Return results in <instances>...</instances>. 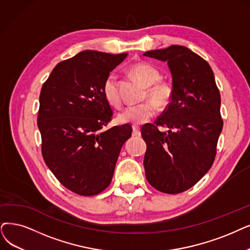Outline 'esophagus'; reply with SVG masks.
I'll return each mask as SVG.
<instances>
[{"instance_id": "1", "label": "esophagus", "mask_w": 250, "mask_h": 250, "mask_svg": "<svg viewBox=\"0 0 250 250\" xmlns=\"http://www.w3.org/2000/svg\"><path fill=\"white\" fill-rule=\"evenodd\" d=\"M132 129H133V131H132V135H133V136L141 135V128H139L138 126L133 125V126H132Z\"/></svg>"}]
</instances>
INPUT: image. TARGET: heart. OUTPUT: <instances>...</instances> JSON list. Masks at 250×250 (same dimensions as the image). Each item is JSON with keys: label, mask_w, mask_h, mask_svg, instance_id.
Returning <instances> with one entry per match:
<instances>
[{"label": "heart", "mask_w": 250, "mask_h": 250, "mask_svg": "<svg viewBox=\"0 0 250 250\" xmlns=\"http://www.w3.org/2000/svg\"><path fill=\"white\" fill-rule=\"evenodd\" d=\"M130 72L139 82L146 87L145 97L151 99L152 102L126 107L118 116V120L121 123L138 125L146 123L155 117L157 113L156 104L161 108H165L170 104L174 95V89L170 82L160 80L161 78L160 72L149 63H134L130 67ZM103 92L105 101L109 104L117 108L121 107L122 97L121 93H120L119 80L115 74H109L105 78L103 86Z\"/></svg>", "instance_id": "1"}]
</instances>
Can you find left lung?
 <instances>
[{
    "instance_id": "obj_1",
    "label": "left lung",
    "mask_w": 250,
    "mask_h": 250,
    "mask_svg": "<svg viewBox=\"0 0 250 250\" xmlns=\"http://www.w3.org/2000/svg\"><path fill=\"white\" fill-rule=\"evenodd\" d=\"M145 55L167 62L174 89L162 115L142 127L146 177L158 191L178 194L195 186L214 162L224 125L221 94L210 65L187 47L172 45ZM160 126L169 129L162 133Z\"/></svg>"
}]
</instances>
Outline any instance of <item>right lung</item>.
<instances>
[{"label":"right lung","instance_id":"1","mask_svg":"<svg viewBox=\"0 0 250 250\" xmlns=\"http://www.w3.org/2000/svg\"><path fill=\"white\" fill-rule=\"evenodd\" d=\"M126 56L86 50L59 62L42 86L38 112L42 156L58 182L78 195L104 191L131 136L129 124L102 130L114 114L104 96V82Z\"/></svg>","mask_w":250,"mask_h":250}]
</instances>
